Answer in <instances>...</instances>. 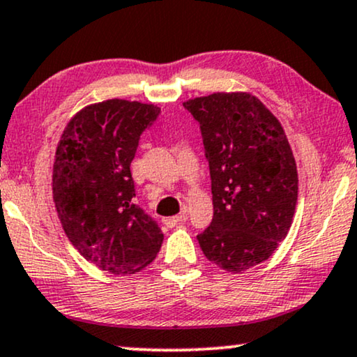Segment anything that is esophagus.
Returning <instances> with one entry per match:
<instances>
[{"label": "esophagus", "mask_w": 357, "mask_h": 357, "mask_svg": "<svg viewBox=\"0 0 357 357\" xmlns=\"http://www.w3.org/2000/svg\"><path fill=\"white\" fill-rule=\"evenodd\" d=\"M186 220H188V211L184 209L179 215H174V218H166L163 222L166 227H176V225L186 222Z\"/></svg>", "instance_id": "esophagus-1"}]
</instances>
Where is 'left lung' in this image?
I'll return each mask as SVG.
<instances>
[{
  "label": "left lung",
  "mask_w": 357,
  "mask_h": 357,
  "mask_svg": "<svg viewBox=\"0 0 357 357\" xmlns=\"http://www.w3.org/2000/svg\"><path fill=\"white\" fill-rule=\"evenodd\" d=\"M199 123L214 218L197 236L204 255L238 273L267 260L287 237L298 199L290 143L250 93H212L183 103Z\"/></svg>",
  "instance_id": "obj_1"
}]
</instances>
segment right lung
<instances>
[{
	"label": "right lung",
	"instance_id": "right-lung-1",
	"mask_svg": "<svg viewBox=\"0 0 357 357\" xmlns=\"http://www.w3.org/2000/svg\"><path fill=\"white\" fill-rule=\"evenodd\" d=\"M160 108L112 98L85 107L57 145L52 194L62 229L80 255L114 275L139 272L163 243L158 222L135 204L132 165Z\"/></svg>",
	"mask_w": 357,
	"mask_h": 357
}]
</instances>
